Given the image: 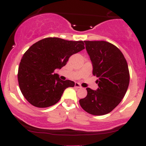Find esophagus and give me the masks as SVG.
Instances as JSON below:
<instances>
[{
  "instance_id": "1",
  "label": "esophagus",
  "mask_w": 146,
  "mask_h": 146,
  "mask_svg": "<svg viewBox=\"0 0 146 146\" xmlns=\"http://www.w3.org/2000/svg\"><path fill=\"white\" fill-rule=\"evenodd\" d=\"M75 88H82V86L78 82H75Z\"/></svg>"
}]
</instances>
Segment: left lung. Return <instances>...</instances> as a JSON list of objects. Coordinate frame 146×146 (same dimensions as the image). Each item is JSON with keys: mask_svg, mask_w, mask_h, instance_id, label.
Masks as SVG:
<instances>
[{"mask_svg": "<svg viewBox=\"0 0 146 146\" xmlns=\"http://www.w3.org/2000/svg\"><path fill=\"white\" fill-rule=\"evenodd\" d=\"M84 42L99 87L96 90L87 88L86 97L79 102L88 113L106 115L121 102L126 93L130 82L128 64L121 51L111 43L106 41Z\"/></svg>", "mask_w": 146, "mask_h": 146, "instance_id": "8db88e82", "label": "left lung"}]
</instances>
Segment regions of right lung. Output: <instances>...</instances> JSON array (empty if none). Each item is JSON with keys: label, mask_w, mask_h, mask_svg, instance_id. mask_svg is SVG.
<instances>
[{"label": "right lung", "mask_w": 146, "mask_h": 146, "mask_svg": "<svg viewBox=\"0 0 146 146\" xmlns=\"http://www.w3.org/2000/svg\"><path fill=\"white\" fill-rule=\"evenodd\" d=\"M84 48L83 41L46 38L30 46L18 67V80L25 98L38 108H46L59 102L64 91L73 87L71 80H60L53 73L66 64L72 55Z\"/></svg>", "instance_id": "right-lung-1"}]
</instances>
